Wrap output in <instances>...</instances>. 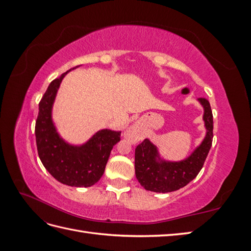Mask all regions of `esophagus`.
<instances>
[{"label": "esophagus", "mask_w": 251, "mask_h": 251, "mask_svg": "<svg viewBox=\"0 0 251 251\" xmlns=\"http://www.w3.org/2000/svg\"><path fill=\"white\" fill-rule=\"evenodd\" d=\"M126 137L132 142H136L137 140H139L141 138V134L138 126H133L128 128V130L126 132Z\"/></svg>", "instance_id": "34e87169"}]
</instances>
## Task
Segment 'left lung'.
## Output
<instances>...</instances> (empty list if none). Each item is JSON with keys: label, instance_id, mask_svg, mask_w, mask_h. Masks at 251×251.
Returning <instances> with one entry per match:
<instances>
[{"label": "left lung", "instance_id": "obj_1", "mask_svg": "<svg viewBox=\"0 0 251 251\" xmlns=\"http://www.w3.org/2000/svg\"><path fill=\"white\" fill-rule=\"evenodd\" d=\"M204 108V123L207 128L206 137L201 146L185 160L179 162H158L157 149L149 139H144L135 149V174L139 183L147 191L170 193L185 186L199 174L211 148L214 137V120L209 101L201 97Z\"/></svg>", "mask_w": 251, "mask_h": 251}]
</instances>
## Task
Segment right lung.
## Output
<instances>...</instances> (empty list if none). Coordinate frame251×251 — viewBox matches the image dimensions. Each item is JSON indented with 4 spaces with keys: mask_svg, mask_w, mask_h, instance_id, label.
Masks as SVG:
<instances>
[{
    "mask_svg": "<svg viewBox=\"0 0 251 251\" xmlns=\"http://www.w3.org/2000/svg\"><path fill=\"white\" fill-rule=\"evenodd\" d=\"M67 73L50 82L39 103L35 121L37 153L45 169L57 181L69 186L88 187L101 178L121 133L101 130L81 147L69 146L59 137L52 124L51 109L60 81Z\"/></svg>",
    "mask_w": 251,
    "mask_h": 251,
    "instance_id": "1",
    "label": "right lung"
}]
</instances>
